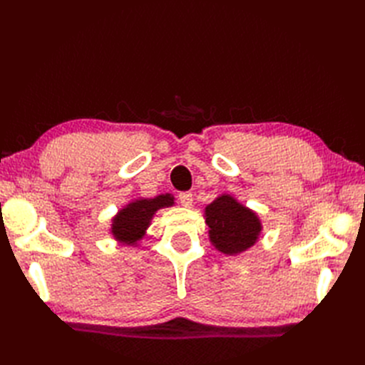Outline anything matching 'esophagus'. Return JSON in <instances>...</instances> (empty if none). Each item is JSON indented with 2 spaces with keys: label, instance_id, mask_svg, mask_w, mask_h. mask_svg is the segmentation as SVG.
Instances as JSON below:
<instances>
[{
  "label": "esophagus",
  "instance_id": "esophagus-1",
  "mask_svg": "<svg viewBox=\"0 0 365 365\" xmlns=\"http://www.w3.org/2000/svg\"><path fill=\"white\" fill-rule=\"evenodd\" d=\"M178 200H180L181 205H184V207H190V205H192V202H193V195H192L190 192H182V193H180Z\"/></svg>",
  "mask_w": 365,
  "mask_h": 365
}]
</instances>
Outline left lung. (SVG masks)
<instances>
[{
	"instance_id": "1",
	"label": "left lung",
	"mask_w": 365,
	"mask_h": 365,
	"mask_svg": "<svg viewBox=\"0 0 365 365\" xmlns=\"http://www.w3.org/2000/svg\"><path fill=\"white\" fill-rule=\"evenodd\" d=\"M205 222L210 228V240L230 256L254 245L262 230L256 213L228 195L217 197L205 208Z\"/></svg>"
}]
</instances>
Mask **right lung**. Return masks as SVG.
Masks as SVG:
<instances>
[{
	"instance_id": "obj_1",
	"label": "right lung",
	"mask_w": 365,
	"mask_h": 365,
	"mask_svg": "<svg viewBox=\"0 0 365 365\" xmlns=\"http://www.w3.org/2000/svg\"><path fill=\"white\" fill-rule=\"evenodd\" d=\"M173 204L170 195H160L155 200H140L129 204L114 217L113 235L125 244H134L145 235L153 213L161 207Z\"/></svg>"
}]
</instances>
